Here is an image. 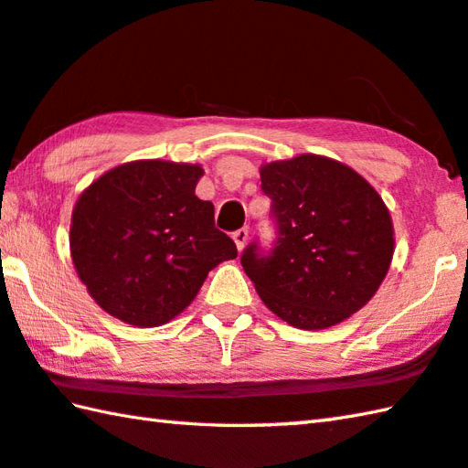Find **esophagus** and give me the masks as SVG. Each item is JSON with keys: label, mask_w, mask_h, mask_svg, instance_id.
I'll return each mask as SVG.
<instances>
[{"label": "esophagus", "mask_w": 468, "mask_h": 468, "mask_svg": "<svg viewBox=\"0 0 468 468\" xmlns=\"http://www.w3.org/2000/svg\"><path fill=\"white\" fill-rule=\"evenodd\" d=\"M247 239H250V231H247L245 227H241V229H237V231L233 233V241H235V245H237V250H243L245 247V243H247Z\"/></svg>", "instance_id": "1"}]
</instances>
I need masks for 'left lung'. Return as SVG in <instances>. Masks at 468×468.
<instances>
[{
	"mask_svg": "<svg viewBox=\"0 0 468 468\" xmlns=\"http://www.w3.org/2000/svg\"><path fill=\"white\" fill-rule=\"evenodd\" d=\"M276 239H253L243 271L273 314L296 328L333 326L363 308L386 278L393 227L386 205L355 170L323 155L261 168Z\"/></svg>",
	"mask_w": 468,
	"mask_h": 468,
	"instance_id": "1",
	"label": "left lung"
}]
</instances>
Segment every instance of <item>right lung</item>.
<instances>
[{
  "instance_id": "right-lung-1",
  "label": "right lung",
  "mask_w": 468,
  "mask_h": 468,
  "mask_svg": "<svg viewBox=\"0 0 468 468\" xmlns=\"http://www.w3.org/2000/svg\"><path fill=\"white\" fill-rule=\"evenodd\" d=\"M203 168L142 160L95 180L72 210L70 253L89 294L109 314L160 326L185 310L208 271L237 258L195 195Z\"/></svg>"
}]
</instances>
